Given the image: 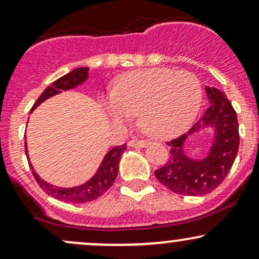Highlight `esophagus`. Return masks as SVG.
<instances>
[{"label":"esophagus","mask_w":259,"mask_h":259,"mask_svg":"<svg viewBox=\"0 0 259 259\" xmlns=\"http://www.w3.org/2000/svg\"><path fill=\"white\" fill-rule=\"evenodd\" d=\"M147 144L148 142L145 141V140H138V139H133L127 142V145H129L130 147H145Z\"/></svg>","instance_id":"34e87169"}]
</instances>
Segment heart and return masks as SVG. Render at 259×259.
<instances>
[{
	"label": "heart",
	"instance_id": "heart-1",
	"mask_svg": "<svg viewBox=\"0 0 259 259\" xmlns=\"http://www.w3.org/2000/svg\"><path fill=\"white\" fill-rule=\"evenodd\" d=\"M202 101L200 80L192 73L151 68L125 73L112 89L105 109L117 123L139 113L142 129L154 138H171L191 125Z\"/></svg>",
	"mask_w": 259,
	"mask_h": 259
}]
</instances>
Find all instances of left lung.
<instances>
[{"label": "left lung", "instance_id": "8db88e82", "mask_svg": "<svg viewBox=\"0 0 259 259\" xmlns=\"http://www.w3.org/2000/svg\"><path fill=\"white\" fill-rule=\"evenodd\" d=\"M210 106L203 117L189 132L170 140L168 162L157 169L154 175L170 191L179 195L202 196L212 192L225 179L239 151L240 135L236 112L224 92L206 86ZM215 129V140L207 157L192 160L183 151L189 136L203 127Z\"/></svg>", "mask_w": 259, "mask_h": 259}]
</instances>
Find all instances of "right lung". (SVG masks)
<instances>
[{
    "instance_id": "add662e5",
    "label": "right lung",
    "mask_w": 259,
    "mask_h": 259,
    "mask_svg": "<svg viewBox=\"0 0 259 259\" xmlns=\"http://www.w3.org/2000/svg\"><path fill=\"white\" fill-rule=\"evenodd\" d=\"M89 78V68H76L72 70L70 73L65 74L64 76L52 82L51 86H47L45 91L40 95V97L36 100V102L32 106L31 111H34L37 106H40L44 101H46L50 97L55 96V95L61 94L62 91L70 90V89L76 88V86L81 85L86 79ZM126 150V145H121V146H115L112 150L108 151L103 158L102 163L97 169L96 174L91 178L90 180L86 181L82 185L75 187H58L51 184L46 183V181L41 179L38 177L36 171L34 170V167L30 164L28 156V148H26L25 142V154L26 158L29 160V165L32 171L36 183L40 185L41 189L46 192L47 195L52 196V197L57 198L59 201L69 202V203H85V202H90L96 200L101 195L105 194L107 190L109 189L114 183L115 178L118 175V167H119L120 156L123 154L124 151Z\"/></svg>"
}]
</instances>
